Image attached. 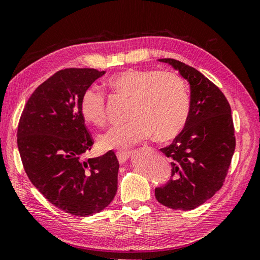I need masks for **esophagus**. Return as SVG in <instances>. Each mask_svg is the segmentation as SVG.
<instances>
[{
  "label": "esophagus",
  "instance_id": "1",
  "mask_svg": "<svg viewBox=\"0 0 260 260\" xmlns=\"http://www.w3.org/2000/svg\"><path fill=\"white\" fill-rule=\"evenodd\" d=\"M116 154H117L118 161H119L120 164H124L126 160L128 159L131 152H129V151H118Z\"/></svg>",
  "mask_w": 260,
  "mask_h": 260
}]
</instances>
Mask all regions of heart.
I'll list each match as a JSON object with an SVG mask.
<instances>
[{
  "label": "heart",
  "mask_w": 260,
  "mask_h": 260,
  "mask_svg": "<svg viewBox=\"0 0 260 260\" xmlns=\"http://www.w3.org/2000/svg\"><path fill=\"white\" fill-rule=\"evenodd\" d=\"M108 86L129 99V121L110 127L98 139L102 150L127 149L153 133L168 141L181 133L190 115V98L183 79L175 73L153 69H126L108 79ZM83 119L94 126L107 121V100L101 91L89 87L79 103Z\"/></svg>",
  "instance_id": "obj_1"
}]
</instances>
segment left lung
Masks as SVG:
<instances>
[{
	"label": "left lung",
	"instance_id": "1",
	"mask_svg": "<svg viewBox=\"0 0 260 260\" xmlns=\"http://www.w3.org/2000/svg\"><path fill=\"white\" fill-rule=\"evenodd\" d=\"M190 84V115L171 145L160 149L172 160L171 179L155 187V199L175 210H192L220 190L235 150L231 107L223 92L196 68L159 59Z\"/></svg>",
	"mask_w": 260,
	"mask_h": 260
}]
</instances>
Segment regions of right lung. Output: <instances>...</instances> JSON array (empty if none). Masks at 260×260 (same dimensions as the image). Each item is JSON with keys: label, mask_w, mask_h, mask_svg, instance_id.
<instances>
[{"label": "right lung", "mask_w": 260, "mask_h": 260, "mask_svg": "<svg viewBox=\"0 0 260 260\" xmlns=\"http://www.w3.org/2000/svg\"><path fill=\"white\" fill-rule=\"evenodd\" d=\"M106 72L67 68L42 83L28 99L17 142L29 181L52 205L75 216H91L110 205L119 162L112 150L83 159L94 141L79 110L83 93Z\"/></svg>", "instance_id": "1"}]
</instances>
